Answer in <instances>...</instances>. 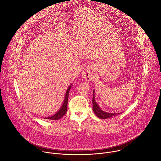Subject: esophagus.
Wrapping results in <instances>:
<instances>
[{"instance_id":"1","label":"esophagus","mask_w":161,"mask_h":161,"mask_svg":"<svg viewBox=\"0 0 161 161\" xmlns=\"http://www.w3.org/2000/svg\"><path fill=\"white\" fill-rule=\"evenodd\" d=\"M81 75H82V77L84 78V80H85L86 81H92L93 79V78H94L93 71L90 67L86 68L82 71Z\"/></svg>"}]
</instances>
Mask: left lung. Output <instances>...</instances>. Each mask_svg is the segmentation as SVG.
I'll use <instances>...</instances> for the list:
<instances>
[{
  "label": "left lung",
  "mask_w": 161,
  "mask_h": 161,
  "mask_svg": "<svg viewBox=\"0 0 161 161\" xmlns=\"http://www.w3.org/2000/svg\"><path fill=\"white\" fill-rule=\"evenodd\" d=\"M93 100H92V103H93V110L95 113V114L99 118V119H107L108 118H110L112 117H114L115 115H119L121 113H108V112H106L103 111L100 107L98 105V104L97 103L95 99V90H93Z\"/></svg>",
  "instance_id": "1"
}]
</instances>
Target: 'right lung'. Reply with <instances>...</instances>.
<instances>
[{
	"instance_id": "1",
	"label": "right lung",
	"mask_w": 161,
	"mask_h": 161,
	"mask_svg": "<svg viewBox=\"0 0 161 161\" xmlns=\"http://www.w3.org/2000/svg\"><path fill=\"white\" fill-rule=\"evenodd\" d=\"M71 86H72V84H71L69 86L68 88L67 89V91H66L65 96H64V99L63 103L62 106L61 107L60 109L54 115H53L52 116H50V117H46L44 119L56 120L60 119L61 117H63V116H64L65 115V114H66V112L67 111V104H68V100L69 92V90H70V89L71 88Z\"/></svg>"
}]
</instances>
